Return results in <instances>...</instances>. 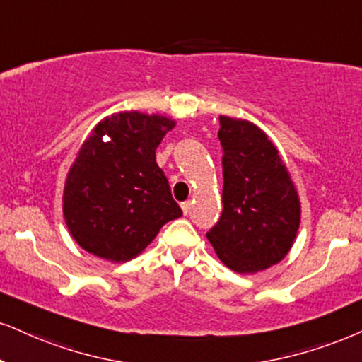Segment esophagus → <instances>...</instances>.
I'll use <instances>...</instances> for the list:
<instances>
[{"mask_svg":"<svg viewBox=\"0 0 362 362\" xmlns=\"http://www.w3.org/2000/svg\"><path fill=\"white\" fill-rule=\"evenodd\" d=\"M191 206H193V203L189 202H182L181 203V209H182V213H185V215H189V211H191Z\"/></svg>","mask_w":362,"mask_h":362,"instance_id":"esophagus-1","label":"esophagus"}]
</instances>
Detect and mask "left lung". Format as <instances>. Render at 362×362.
<instances>
[{
    "label": "left lung",
    "mask_w": 362,
    "mask_h": 362,
    "mask_svg": "<svg viewBox=\"0 0 362 362\" xmlns=\"http://www.w3.org/2000/svg\"><path fill=\"white\" fill-rule=\"evenodd\" d=\"M223 211L206 231L216 255L238 274L269 269L287 255L300 203L279 151L247 120L220 115Z\"/></svg>",
    "instance_id": "1"
}]
</instances>
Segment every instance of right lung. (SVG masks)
<instances>
[{
	"instance_id": "right-lung-1",
	"label": "right lung",
	"mask_w": 362,
	"mask_h": 362,
	"mask_svg": "<svg viewBox=\"0 0 362 362\" xmlns=\"http://www.w3.org/2000/svg\"><path fill=\"white\" fill-rule=\"evenodd\" d=\"M173 126L160 115L119 112L97 124L83 142L66 177L64 215L88 253L131 260L182 215L156 163V149Z\"/></svg>"
}]
</instances>
